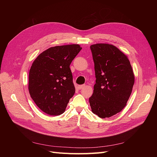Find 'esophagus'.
<instances>
[{
	"label": "esophagus",
	"instance_id": "obj_1",
	"mask_svg": "<svg viewBox=\"0 0 157 157\" xmlns=\"http://www.w3.org/2000/svg\"><path fill=\"white\" fill-rule=\"evenodd\" d=\"M86 86V84H82V85H79V86H78V88L79 90H82V89H84V88H85Z\"/></svg>",
	"mask_w": 157,
	"mask_h": 157
}]
</instances>
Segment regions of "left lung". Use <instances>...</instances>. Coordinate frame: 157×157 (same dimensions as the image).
Masks as SVG:
<instances>
[{
  "mask_svg": "<svg viewBox=\"0 0 157 157\" xmlns=\"http://www.w3.org/2000/svg\"><path fill=\"white\" fill-rule=\"evenodd\" d=\"M90 50L96 80L90 105L99 117H111L126 106L134 84V73L127 56L115 46L96 44Z\"/></svg>",
  "mask_w": 157,
  "mask_h": 157,
  "instance_id": "left-lung-1",
  "label": "left lung"
}]
</instances>
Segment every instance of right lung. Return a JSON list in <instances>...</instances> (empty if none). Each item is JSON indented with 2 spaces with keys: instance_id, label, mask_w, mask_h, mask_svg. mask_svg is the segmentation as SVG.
Returning <instances> with one entry per match:
<instances>
[{
  "instance_id": "1",
  "label": "right lung",
  "mask_w": 157,
  "mask_h": 157,
  "mask_svg": "<svg viewBox=\"0 0 157 157\" xmlns=\"http://www.w3.org/2000/svg\"><path fill=\"white\" fill-rule=\"evenodd\" d=\"M82 48L78 44L57 46L37 57L29 71V90L39 109L50 115L64 113L75 88L70 64Z\"/></svg>"
}]
</instances>
